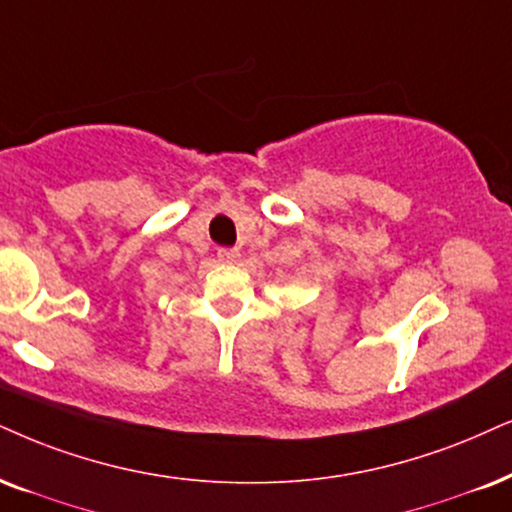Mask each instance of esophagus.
I'll return each instance as SVG.
<instances>
[{"label": "esophagus", "mask_w": 512, "mask_h": 512, "mask_svg": "<svg viewBox=\"0 0 512 512\" xmlns=\"http://www.w3.org/2000/svg\"><path fill=\"white\" fill-rule=\"evenodd\" d=\"M217 257H219V262H224V264H234L238 257H241V252H238L236 248H219L217 250Z\"/></svg>", "instance_id": "34e87169"}]
</instances>
